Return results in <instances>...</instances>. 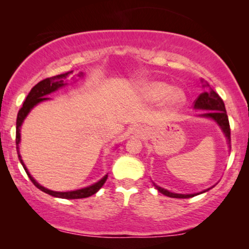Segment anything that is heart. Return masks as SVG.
Returning <instances> with one entry per match:
<instances>
[{
	"label": "heart",
	"instance_id": "b5f03b06",
	"mask_svg": "<svg viewBox=\"0 0 249 249\" xmlns=\"http://www.w3.org/2000/svg\"><path fill=\"white\" fill-rule=\"evenodd\" d=\"M141 93L142 97L149 101L161 100L164 96V103L170 107H178L186 101L185 93L180 89L173 88L164 81H146L142 85Z\"/></svg>",
	"mask_w": 249,
	"mask_h": 249
}]
</instances>
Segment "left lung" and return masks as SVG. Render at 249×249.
<instances>
[{"mask_svg": "<svg viewBox=\"0 0 249 249\" xmlns=\"http://www.w3.org/2000/svg\"><path fill=\"white\" fill-rule=\"evenodd\" d=\"M204 86L210 87L209 84L204 85ZM194 107H195L196 110H205L206 111V112H203L202 114H198V117L212 119V120L215 121L216 124L220 125V128L222 129L223 134L226 135V137L228 139V144H229V147H230L229 119H228V115H227L226 107H224L222 98L219 96V94L215 93L212 88H210L209 90L204 91V93H202L198 97H197V100L194 102ZM154 186L160 193L163 194V195L172 197V198H190V197L199 195V194L205 193L209 190V189H206L202 193L188 194V195H185V194L171 193V192H169V190L162 188V187H159L158 185H155V183H154Z\"/></svg>", "mask_w": 249, "mask_h": 249, "instance_id": "obj_1", "label": "left lung"}]
</instances>
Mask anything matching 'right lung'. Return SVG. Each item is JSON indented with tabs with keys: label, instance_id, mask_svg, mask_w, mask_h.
Listing matches in <instances>:
<instances>
[{
	"label": "right lung",
	"instance_id": "right-lung-1",
	"mask_svg": "<svg viewBox=\"0 0 249 249\" xmlns=\"http://www.w3.org/2000/svg\"><path fill=\"white\" fill-rule=\"evenodd\" d=\"M72 72V71H69V72L67 73H62V74H57V76H54V77H50V78H46V79H44L42 81H39L38 84L35 85L32 88V90L29 91V94L27 95L25 102H23L22 104V107L20 108L19 112H18V117H17V128H16V145H17V153H18V158L20 160V163H21L23 169H25V171L27 175H28L29 179L32 180V182L35 185L37 188L42 190V192L49 194L51 196H54V197H59V198H66V199H78V198H86V197H89L91 195H94L95 193H97L98 190L102 188V186L104 185L105 181H107V175H105L103 178H102L100 181H97L96 183H94V185L91 186H88L86 188H83V189H78V190H72V192H53V190H50L45 188V187L40 186L38 182L36 181L35 179L33 178L32 176H30V173L28 172V169L26 168L25 163H23L22 159H21V155H20L19 153V142H20V127H21L23 120H25L27 115L30 111H32V108L37 105L40 102L43 101H46L49 100V97H45L47 95L53 93V91H55L59 89V88L63 87L64 85H67L64 83V79L68 77V74ZM78 76L81 77L84 76L83 72H80Z\"/></svg>",
	"mask_w": 249,
	"mask_h": 249
}]
</instances>
